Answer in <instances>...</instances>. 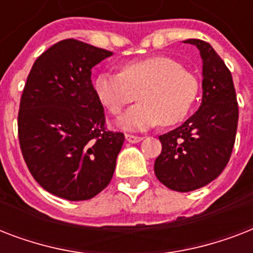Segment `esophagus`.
Instances as JSON below:
<instances>
[{
	"label": "esophagus",
	"instance_id": "obj_1",
	"mask_svg": "<svg viewBox=\"0 0 253 253\" xmlns=\"http://www.w3.org/2000/svg\"><path fill=\"white\" fill-rule=\"evenodd\" d=\"M126 140L128 143H139L140 140H143V138L142 136H136V135L126 134Z\"/></svg>",
	"mask_w": 253,
	"mask_h": 253
}]
</instances>
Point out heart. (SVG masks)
<instances>
[{"mask_svg":"<svg viewBox=\"0 0 253 253\" xmlns=\"http://www.w3.org/2000/svg\"><path fill=\"white\" fill-rule=\"evenodd\" d=\"M95 95L111 114L139 98L142 102L119 118L126 130H146L162 122L172 126L188 115L198 93L196 76L169 56L135 59L122 65L121 73L102 72L93 83Z\"/></svg>","mask_w":253,"mask_h":253,"instance_id":"1","label":"heart"}]
</instances>
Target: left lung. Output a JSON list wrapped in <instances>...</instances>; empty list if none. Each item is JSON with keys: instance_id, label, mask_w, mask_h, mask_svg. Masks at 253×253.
<instances>
[{"instance_id": "left-lung-1", "label": "left lung", "mask_w": 253, "mask_h": 253, "mask_svg": "<svg viewBox=\"0 0 253 253\" xmlns=\"http://www.w3.org/2000/svg\"><path fill=\"white\" fill-rule=\"evenodd\" d=\"M202 57V102L180 127L160 135L162 154L155 160V174L167 188L192 192L219 176L235 143L239 109L231 72L211 45L200 39Z\"/></svg>"}]
</instances>
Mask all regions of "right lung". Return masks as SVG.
Segmentation results:
<instances>
[{
	"label": "right lung",
	"mask_w": 253,
	"mask_h": 253,
	"mask_svg": "<svg viewBox=\"0 0 253 253\" xmlns=\"http://www.w3.org/2000/svg\"><path fill=\"white\" fill-rule=\"evenodd\" d=\"M111 55L64 39L30 71L18 113L19 144L30 173L53 196L90 200L114 174L125 135L106 130L90 79L91 68Z\"/></svg>",
	"instance_id": "1"
}]
</instances>
